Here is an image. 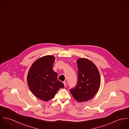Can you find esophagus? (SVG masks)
<instances>
[{"mask_svg": "<svg viewBox=\"0 0 129 129\" xmlns=\"http://www.w3.org/2000/svg\"><path fill=\"white\" fill-rule=\"evenodd\" d=\"M63 84H64V86L66 87V86H67V82H66V81H63Z\"/></svg>", "mask_w": 129, "mask_h": 129, "instance_id": "1", "label": "esophagus"}]
</instances>
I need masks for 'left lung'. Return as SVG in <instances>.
Listing matches in <instances>:
<instances>
[{
    "label": "left lung",
    "instance_id": "left-lung-1",
    "mask_svg": "<svg viewBox=\"0 0 129 129\" xmlns=\"http://www.w3.org/2000/svg\"><path fill=\"white\" fill-rule=\"evenodd\" d=\"M77 64L78 82L70 91L75 100L82 102L91 99L97 93L101 79L97 68L89 59L80 58L77 59Z\"/></svg>",
    "mask_w": 129,
    "mask_h": 129
}]
</instances>
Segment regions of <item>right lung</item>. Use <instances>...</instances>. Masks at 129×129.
<instances>
[{"instance_id": "right-lung-1", "label": "right lung", "mask_w": 129, "mask_h": 129, "mask_svg": "<svg viewBox=\"0 0 129 129\" xmlns=\"http://www.w3.org/2000/svg\"><path fill=\"white\" fill-rule=\"evenodd\" d=\"M55 60L53 55L38 58L32 64L27 75V83L31 92L45 101L51 100L60 88L64 87L53 69Z\"/></svg>"}]
</instances>
